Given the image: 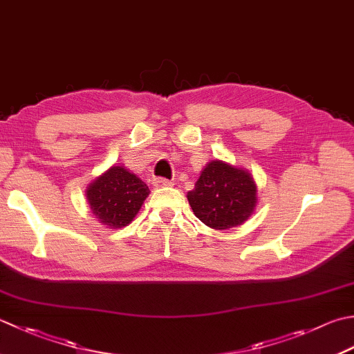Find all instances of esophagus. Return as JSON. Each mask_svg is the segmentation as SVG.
Wrapping results in <instances>:
<instances>
[{
	"instance_id": "obj_1",
	"label": "esophagus",
	"mask_w": 354,
	"mask_h": 354,
	"mask_svg": "<svg viewBox=\"0 0 354 354\" xmlns=\"http://www.w3.org/2000/svg\"><path fill=\"white\" fill-rule=\"evenodd\" d=\"M153 185L156 187V189H164V187H171L173 183L169 181V179H165V178H155Z\"/></svg>"
}]
</instances>
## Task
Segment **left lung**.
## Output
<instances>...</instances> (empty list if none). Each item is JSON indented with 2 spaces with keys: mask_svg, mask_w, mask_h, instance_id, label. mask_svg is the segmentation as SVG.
Here are the masks:
<instances>
[{
  "mask_svg": "<svg viewBox=\"0 0 354 354\" xmlns=\"http://www.w3.org/2000/svg\"><path fill=\"white\" fill-rule=\"evenodd\" d=\"M258 187L248 170L213 159L201 171L187 199L195 216L214 230L245 223L258 204Z\"/></svg>",
  "mask_w": 354,
  "mask_h": 354,
  "instance_id": "left-lung-1",
  "label": "left lung"
}]
</instances>
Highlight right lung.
<instances>
[{
    "mask_svg": "<svg viewBox=\"0 0 354 354\" xmlns=\"http://www.w3.org/2000/svg\"><path fill=\"white\" fill-rule=\"evenodd\" d=\"M149 193L141 178L115 164L87 185L86 198L96 221L109 228H122L135 219Z\"/></svg>",
    "mask_w": 354,
    "mask_h": 354,
    "instance_id": "add662e5",
    "label": "right lung"
}]
</instances>
